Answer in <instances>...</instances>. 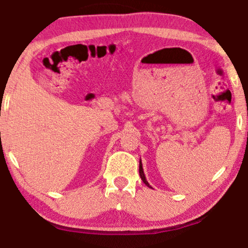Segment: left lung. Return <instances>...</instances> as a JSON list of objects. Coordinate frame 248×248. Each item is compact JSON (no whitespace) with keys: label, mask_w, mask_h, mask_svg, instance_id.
Wrapping results in <instances>:
<instances>
[{"label":"left lung","mask_w":248,"mask_h":248,"mask_svg":"<svg viewBox=\"0 0 248 248\" xmlns=\"http://www.w3.org/2000/svg\"><path fill=\"white\" fill-rule=\"evenodd\" d=\"M140 178H142V181L145 183V186H147L149 187H152L149 184V182L146 181V177H145V174H144V170H143V167H142V162L140 161Z\"/></svg>","instance_id":"1"}]
</instances>
